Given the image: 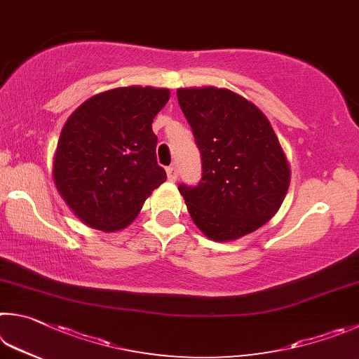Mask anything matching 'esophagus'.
Segmentation results:
<instances>
[{
    "label": "esophagus",
    "mask_w": 359,
    "mask_h": 359,
    "mask_svg": "<svg viewBox=\"0 0 359 359\" xmlns=\"http://www.w3.org/2000/svg\"><path fill=\"white\" fill-rule=\"evenodd\" d=\"M167 178L170 181H176V178H178V172H176V167L175 165L167 167Z\"/></svg>",
    "instance_id": "esophagus-1"
}]
</instances>
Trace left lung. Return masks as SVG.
<instances>
[{"mask_svg":"<svg viewBox=\"0 0 359 359\" xmlns=\"http://www.w3.org/2000/svg\"><path fill=\"white\" fill-rule=\"evenodd\" d=\"M181 110L202 154L196 187L180 184L187 211L212 241H233L271 219L290 186V165L271 123L225 88H180Z\"/></svg>","mask_w":359,"mask_h":359,"instance_id":"obj_1","label":"left lung"}]
</instances>
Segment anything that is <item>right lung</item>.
Wrapping results in <instances>:
<instances>
[{"mask_svg": "<svg viewBox=\"0 0 359 359\" xmlns=\"http://www.w3.org/2000/svg\"><path fill=\"white\" fill-rule=\"evenodd\" d=\"M168 99L167 88H115L94 94L67 118L55 151L53 181L88 227H128L167 180L157 165L151 124Z\"/></svg>", "mask_w": 359, "mask_h": 359, "instance_id": "add662e5", "label": "right lung"}]
</instances>
